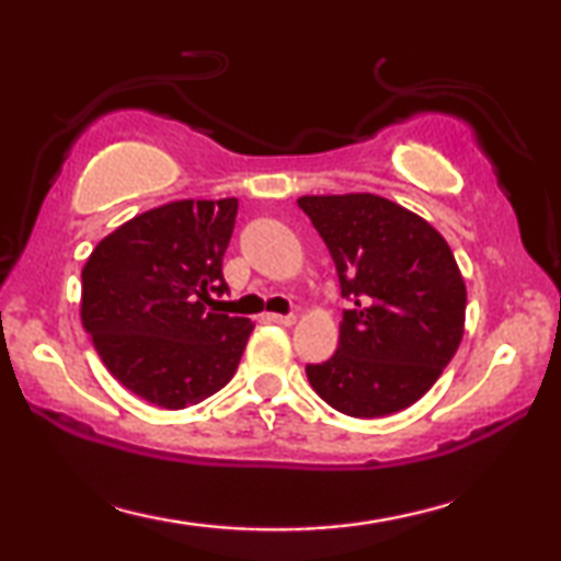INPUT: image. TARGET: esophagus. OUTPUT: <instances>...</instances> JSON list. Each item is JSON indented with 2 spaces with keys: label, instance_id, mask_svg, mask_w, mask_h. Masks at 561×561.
Wrapping results in <instances>:
<instances>
[{
  "label": "esophagus",
  "instance_id": "34e87169",
  "mask_svg": "<svg viewBox=\"0 0 561 561\" xmlns=\"http://www.w3.org/2000/svg\"><path fill=\"white\" fill-rule=\"evenodd\" d=\"M265 319L273 321V324H283V327H294L296 324L294 313H288V317H283V313H265Z\"/></svg>",
  "mask_w": 561,
  "mask_h": 561
}]
</instances>
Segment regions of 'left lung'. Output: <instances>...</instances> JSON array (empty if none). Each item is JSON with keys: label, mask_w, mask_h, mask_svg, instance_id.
<instances>
[{"label": "left lung", "mask_w": 561, "mask_h": 561, "mask_svg": "<svg viewBox=\"0 0 561 561\" xmlns=\"http://www.w3.org/2000/svg\"><path fill=\"white\" fill-rule=\"evenodd\" d=\"M352 309L340 347L306 365L311 388L340 413L378 419L416 403L455 357L467 290L449 244L419 214L375 194L301 196Z\"/></svg>", "instance_id": "1"}]
</instances>
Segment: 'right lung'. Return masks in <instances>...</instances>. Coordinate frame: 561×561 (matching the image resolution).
<instances>
[{
  "label": "right lung",
  "mask_w": 561,
  "mask_h": 561,
  "mask_svg": "<svg viewBox=\"0 0 561 561\" xmlns=\"http://www.w3.org/2000/svg\"><path fill=\"white\" fill-rule=\"evenodd\" d=\"M237 198H183L106 234L81 271V321L114 378L160 409H186L232 380L250 319L209 306Z\"/></svg>",
  "instance_id": "right-lung-1"
}]
</instances>
